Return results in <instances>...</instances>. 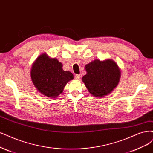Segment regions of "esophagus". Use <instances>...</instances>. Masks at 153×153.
Instances as JSON below:
<instances>
[{"label": "esophagus", "mask_w": 153, "mask_h": 153, "mask_svg": "<svg viewBox=\"0 0 153 153\" xmlns=\"http://www.w3.org/2000/svg\"><path fill=\"white\" fill-rule=\"evenodd\" d=\"M80 77H81V76H80V75H79V74H76V75H75V78L76 79V80H79V79L80 78Z\"/></svg>", "instance_id": "esophagus-1"}]
</instances>
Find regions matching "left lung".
<instances>
[{"label":"left lung","mask_w":153,"mask_h":153,"mask_svg":"<svg viewBox=\"0 0 153 153\" xmlns=\"http://www.w3.org/2000/svg\"><path fill=\"white\" fill-rule=\"evenodd\" d=\"M87 74L82 78L88 91L96 97L111 93L117 86L121 72L118 65L111 59L103 61L94 60L85 66Z\"/></svg>","instance_id":"obj_1"}]
</instances>
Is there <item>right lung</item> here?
Segmentation results:
<instances>
[{
    "label": "right lung",
    "mask_w": 153,
    "mask_h": 153,
    "mask_svg": "<svg viewBox=\"0 0 153 153\" xmlns=\"http://www.w3.org/2000/svg\"><path fill=\"white\" fill-rule=\"evenodd\" d=\"M31 78L40 93L48 97H55L62 93L66 84L73 80V75L63 70L62 63L58 60L43 54L31 68Z\"/></svg>",
    "instance_id": "1"
}]
</instances>
